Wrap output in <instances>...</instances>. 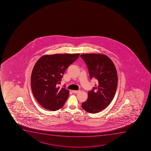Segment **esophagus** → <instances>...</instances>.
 <instances>
[{"label":"esophagus","instance_id":"1","mask_svg":"<svg viewBox=\"0 0 151 151\" xmlns=\"http://www.w3.org/2000/svg\"><path fill=\"white\" fill-rule=\"evenodd\" d=\"M79 91H75V90H73V91H72V92H73L74 93H79Z\"/></svg>","mask_w":151,"mask_h":151}]
</instances>
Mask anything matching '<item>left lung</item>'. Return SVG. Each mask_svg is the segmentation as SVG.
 Segmentation results:
<instances>
[{
	"mask_svg": "<svg viewBox=\"0 0 151 151\" xmlns=\"http://www.w3.org/2000/svg\"><path fill=\"white\" fill-rule=\"evenodd\" d=\"M88 68L90 78L96 80V84L88 92L87 100L82 104L83 109L90 113L101 111L113 99L118 85V75L110 58L103 54L81 55Z\"/></svg>",
	"mask_w": 151,
	"mask_h": 151,
	"instance_id": "left-lung-1",
	"label": "left lung"
}]
</instances>
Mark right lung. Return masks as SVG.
I'll return each instance as SVG.
<instances>
[{
	"label": "right lung",
	"instance_id": "obj_1",
	"mask_svg": "<svg viewBox=\"0 0 151 151\" xmlns=\"http://www.w3.org/2000/svg\"><path fill=\"white\" fill-rule=\"evenodd\" d=\"M79 55V54L47 55L36 62L31 76L32 92L45 109L56 111L64 105L69 92L64 88L60 89L57 85L60 84L66 69Z\"/></svg>",
	"mask_w": 151,
	"mask_h": 151
}]
</instances>
